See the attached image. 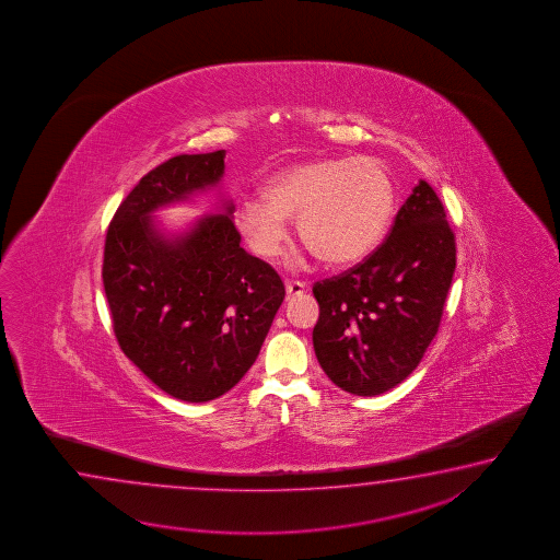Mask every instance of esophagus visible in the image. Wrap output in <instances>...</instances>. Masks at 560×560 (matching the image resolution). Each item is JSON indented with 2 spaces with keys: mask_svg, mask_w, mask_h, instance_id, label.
<instances>
[{
  "mask_svg": "<svg viewBox=\"0 0 560 560\" xmlns=\"http://www.w3.org/2000/svg\"><path fill=\"white\" fill-rule=\"evenodd\" d=\"M285 292H288V298L302 296L304 292H308V284H304V282H285Z\"/></svg>",
  "mask_w": 560,
  "mask_h": 560,
  "instance_id": "obj_1",
  "label": "esophagus"
}]
</instances>
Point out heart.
Masks as SVG:
<instances>
[{
  "label": "heart",
  "mask_w": 560,
  "mask_h": 560,
  "mask_svg": "<svg viewBox=\"0 0 560 560\" xmlns=\"http://www.w3.org/2000/svg\"><path fill=\"white\" fill-rule=\"evenodd\" d=\"M396 188L376 158H314L275 172L262 196H242L236 226L252 250L278 256L288 242V220L326 266H350L374 250L390 222Z\"/></svg>",
  "instance_id": "obj_1"
}]
</instances>
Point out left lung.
<instances>
[{
	"mask_svg": "<svg viewBox=\"0 0 560 560\" xmlns=\"http://www.w3.org/2000/svg\"><path fill=\"white\" fill-rule=\"evenodd\" d=\"M454 268L444 206L418 179L381 248L314 285L312 342L326 376L357 396L388 393L410 376L439 332Z\"/></svg>",
	"mask_w": 560,
	"mask_h": 560,
	"instance_id": "8db88e82",
	"label": "left lung"
}]
</instances>
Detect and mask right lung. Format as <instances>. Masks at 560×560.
<instances>
[{"instance_id": "add662e5", "label": "right lung", "mask_w": 560, "mask_h": 560, "mask_svg": "<svg viewBox=\"0 0 560 560\" xmlns=\"http://www.w3.org/2000/svg\"><path fill=\"white\" fill-rule=\"evenodd\" d=\"M226 150L176 155L148 172L107 228L104 290L119 348L160 390L210 402L260 354L285 290L240 246L234 202L172 230L155 212L218 190Z\"/></svg>"}]
</instances>
